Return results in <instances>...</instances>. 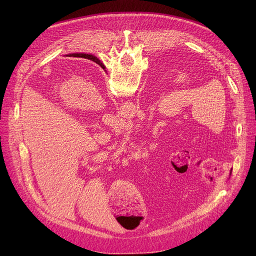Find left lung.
<instances>
[{
	"label": "left lung",
	"instance_id": "1",
	"mask_svg": "<svg viewBox=\"0 0 256 256\" xmlns=\"http://www.w3.org/2000/svg\"><path fill=\"white\" fill-rule=\"evenodd\" d=\"M230 173H232V172H230Z\"/></svg>",
	"mask_w": 256,
	"mask_h": 256
}]
</instances>
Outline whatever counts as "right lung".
<instances>
[{"instance_id":"obj_1","label":"right lung","mask_w":256,"mask_h":256,"mask_svg":"<svg viewBox=\"0 0 256 256\" xmlns=\"http://www.w3.org/2000/svg\"><path fill=\"white\" fill-rule=\"evenodd\" d=\"M84 56H86V55H84ZM87 56H88V55H87ZM92 59H93V60H96V62H98V60H96V57H93V58H92Z\"/></svg>"}]
</instances>
